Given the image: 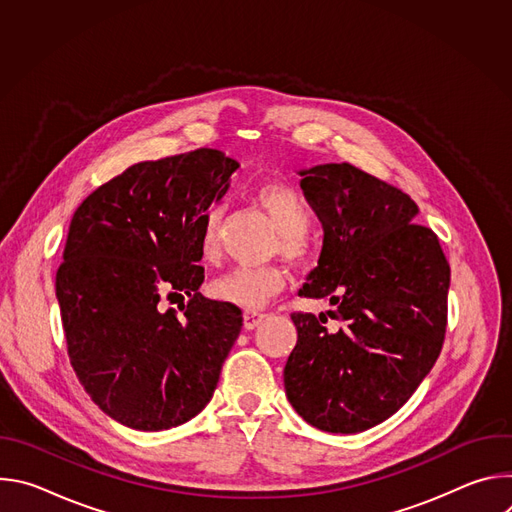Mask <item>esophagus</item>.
Returning a JSON list of instances; mask_svg holds the SVG:
<instances>
[{"label":"esophagus","instance_id":"esophagus-1","mask_svg":"<svg viewBox=\"0 0 512 512\" xmlns=\"http://www.w3.org/2000/svg\"><path fill=\"white\" fill-rule=\"evenodd\" d=\"M263 318H265V314H261V312H245V316H243L245 328H247V330L257 328V326L263 322Z\"/></svg>","mask_w":512,"mask_h":512}]
</instances>
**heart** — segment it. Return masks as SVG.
Here are the masks:
<instances>
[{
	"instance_id": "obj_1",
	"label": "heart",
	"mask_w": 512,
	"mask_h": 512,
	"mask_svg": "<svg viewBox=\"0 0 512 512\" xmlns=\"http://www.w3.org/2000/svg\"><path fill=\"white\" fill-rule=\"evenodd\" d=\"M255 198L279 231L275 251L291 261H304L310 253V241L306 235L310 227V212L302 196L285 184L267 182L255 190ZM221 221L223 206L218 204H212L200 218L198 249L206 263H214L221 257V239H218ZM285 283V269L273 263L235 267L212 283V296L225 304L255 312L275 298Z\"/></svg>"
}]
</instances>
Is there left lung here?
<instances>
[{
    "label": "left lung",
    "mask_w": 512,
    "mask_h": 512,
    "mask_svg": "<svg viewBox=\"0 0 512 512\" xmlns=\"http://www.w3.org/2000/svg\"><path fill=\"white\" fill-rule=\"evenodd\" d=\"M324 225L318 267L300 289L330 298L324 314L294 312L298 342L285 369V395L314 427L358 433L415 393L442 352L450 263L437 235L413 223L417 204L397 186L346 162L300 172Z\"/></svg>",
    "instance_id": "obj_1"
}]
</instances>
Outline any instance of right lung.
Segmentation results:
<instances>
[{
    "label": "right lung",
    "mask_w": 512,
    "mask_h": 512,
    "mask_svg": "<svg viewBox=\"0 0 512 512\" xmlns=\"http://www.w3.org/2000/svg\"><path fill=\"white\" fill-rule=\"evenodd\" d=\"M239 164L200 148L141 162L72 216L56 298L72 369L115 421L160 431L210 401L241 308L204 298L198 225ZM187 298L166 311L161 298Z\"/></svg>",
    "instance_id": "1"
}]
</instances>
